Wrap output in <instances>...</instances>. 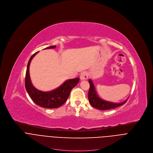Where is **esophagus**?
<instances>
[{
  "mask_svg": "<svg viewBox=\"0 0 153 153\" xmlns=\"http://www.w3.org/2000/svg\"><path fill=\"white\" fill-rule=\"evenodd\" d=\"M88 73H87L86 71H84V72H82L81 74H80V78L82 80H86L87 79H88Z\"/></svg>",
  "mask_w": 153,
  "mask_h": 153,
  "instance_id": "1",
  "label": "esophagus"
}]
</instances>
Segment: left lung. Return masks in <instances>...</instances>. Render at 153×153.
<instances>
[{"label":"left lung","instance_id":"left-lung-1","mask_svg":"<svg viewBox=\"0 0 153 153\" xmlns=\"http://www.w3.org/2000/svg\"><path fill=\"white\" fill-rule=\"evenodd\" d=\"M89 83L90 86L88 91V99L89 102L94 108L100 110H108L120 106L126 102L127 100L122 103H115L113 102H106L100 99L97 95L93 82L91 80H89Z\"/></svg>","mask_w":153,"mask_h":153}]
</instances>
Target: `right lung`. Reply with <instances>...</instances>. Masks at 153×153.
<instances>
[{"instance_id": "add662e5", "label": "right lung", "mask_w": 153, "mask_h": 153, "mask_svg": "<svg viewBox=\"0 0 153 153\" xmlns=\"http://www.w3.org/2000/svg\"><path fill=\"white\" fill-rule=\"evenodd\" d=\"M53 48H56V45L47 47L45 49ZM38 52L34 53L30 57L28 63L25 79L26 90L32 100L36 105L45 108H59L67 100L71 90L76 86L80 79L79 78H76L67 80L59 88L50 92H43L36 89L30 80L29 67L32 59Z\"/></svg>"}]
</instances>
